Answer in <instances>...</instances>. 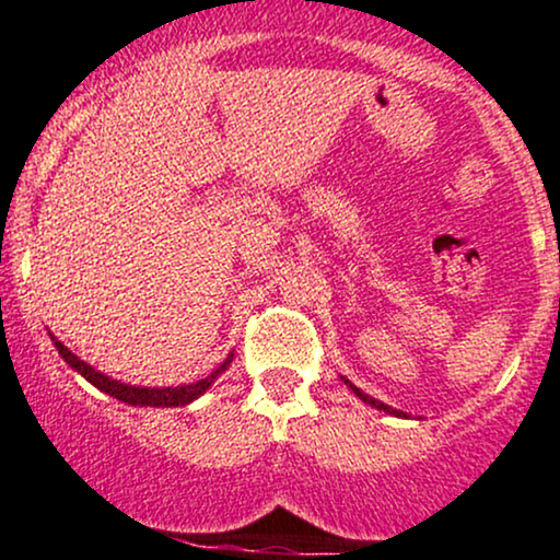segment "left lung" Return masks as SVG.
<instances>
[{
    "instance_id": "obj_1",
    "label": "left lung",
    "mask_w": 560,
    "mask_h": 560,
    "mask_svg": "<svg viewBox=\"0 0 560 560\" xmlns=\"http://www.w3.org/2000/svg\"><path fill=\"white\" fill-rule=\"evenodd\" d=\"M342 380V383H346L348 385V388L350 390H353L355 393V396H359L361 398V401H364V404H370V407H374V409H380V411H385V415H393V417H409L407 415V411H401V409H393V407H388V404H383V401H377V398H372L370 396V393H364V390H361V388H355V385L353 383H350V380H346V377H340Z\"/></svg>"
}]
</instances>
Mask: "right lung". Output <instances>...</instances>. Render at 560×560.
I'll return each mask as SVG.
<instances>
[{
    "label": "right lung",
    "instance_id": "add662e5",
    "mask_svg": "<svg viewBox=\"0 0 560 560\" xmlns=\"http://www.w3.org/2000/svg\"><path fill=\"white\" fill-rule=\"evenodd\" d=\"M50 340L55 342V348H58L60 359H63L73 372L82 374V377L88 380V383L95 385L97 390L108 393V396H114L116 401L130 404V407H186V404L196 401L199 396H205L214 380L229 370L231 361H233V353H229V359H225L218 370H214L212 374H207L205 380H196V383L172 385V388H143V385H127V383H121V380H114V377H108V374L97 372L95 366L88 364V361H82L77 353H71V350L66 348L55 335H50Z\"/></svg>",
    "mask_w": 560,
    "mask_h": 560
}]
</instances>
